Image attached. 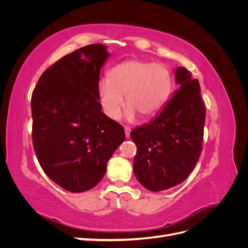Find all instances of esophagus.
<instances>
[{"label":"esophagus","mask_w":248,"mask_h":248,"mask_svg":"<svg viewBox=\"0 0 248 248\" xmlns=\"http://www.w3.org/2000/svg\"><path fill=\"white\" fill-rule=\"evenodd\" d=\"M124 130H125V136L126 138H129L130 137V127L129 126H124Z\"/></svg>","instance_id":"1"}]
</instances>
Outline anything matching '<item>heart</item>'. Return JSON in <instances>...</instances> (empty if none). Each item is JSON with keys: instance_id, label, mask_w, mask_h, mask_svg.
Here are the masks:
<instances>
[{"instance_id": "1", "label": "heart", "mask_w": 248, "mask_h": 248, "mask_svg": "<svg viewBox=\"0 0 248 248\" xmlns=\"http://www.w3.org/2000/svg\"><path fill=\"white\" fill-rule=\"evenodd\" d=\"M172 76L162 63L141 60H127L112 67L108 80H101L97 88L99 103L110 120H118L124 107L128 106L127 116L148 119L155 116L166 106L172 90Z\"/></svg>"}]
</instances>
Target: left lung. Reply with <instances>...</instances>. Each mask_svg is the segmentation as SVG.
Here are the masks:
<instances>
[{"label":"left lung","mask_w":248,"mask_h":248,"mask_svg":"<svg viewBox=\"0 0 248 248\" xmlns=\"http://www.w3.org/2000/svg\"><path fill=\"white\" fill-rule=\"evenodd\" d=\"M176 81L180 88L160 114L130 133L138 149L134 175L150 191L167 190L182 183L202 150L206 108L199 80L179 67Z\"/></svg>","instance_id":"obj_1"}]
</instances>
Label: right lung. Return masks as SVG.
Listing matches in <instances>:
<instances>
[{"label": "right lung", "instance_id": "1", "mask_svg": "<svg viewBox=\"0 0 248 248\" xmlns=\"http://www.w3.org/2000/svg\"><path fill=\"white\" fill-rule=\"evenodd\" d=\"M108 56L102 44L74 50L42 73L32 94L37 159L49 179L70 192L93 188L125 140L123 127L101 111L97 94Z\"/></svg>", "mask_w": 248, "mask_h": 248}]
</instances>
